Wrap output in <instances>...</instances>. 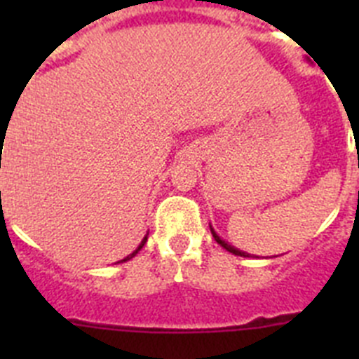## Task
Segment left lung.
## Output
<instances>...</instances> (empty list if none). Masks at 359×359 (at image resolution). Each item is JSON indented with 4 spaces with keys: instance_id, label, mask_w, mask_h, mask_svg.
I'll list each match as a JSON object with an SVG mask.
<instances>
[{
    "instance_id": "8db88e82",
    "label": "left lung",
    "mask_w": 359,
    "mask_h": 359,
    "mask_svg": "<svg viewBox=\"0 0 359 359\" xmlns=\"http://www.w3.org/2000/svg\"><path fill=\"white\" fill-rule=\"evenodd\" d=\"M210 231H212V236H214L215 243H217V244H221V246H223V248L226 250V252L233 253V255H239V257H250V253H246V252H241V250L233 248V246H231V244H228L226 241H223V239H221V237H219L217 233H215V230H214V228H212V226H210Z\"/></svg>"
}]
</instances>
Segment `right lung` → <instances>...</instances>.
<instances>
[{
    "instance_id": "1",
    "label": "right lung",
    "mask_w": 359,
    "mask_h": 359,
    "mask_svg": "<svg viewBox=\"0 0 359 359\" xmlns=\"http://www.w3.org/2000/svg\"><path fill=\"white\" fill-rule=\"evenodd\" d=\"M147 236H149V231H147ZM147 236H145V237H144V239H142L140 246H138V248H136V250H135V252H133V253H131V255H128V257H126V259H122V261H120V262H126V261H129V259H133V257H135V255H136V253L140 252V250H142V248H144V244H145V243H147Z\"/></svg>"
}]
</instances>
